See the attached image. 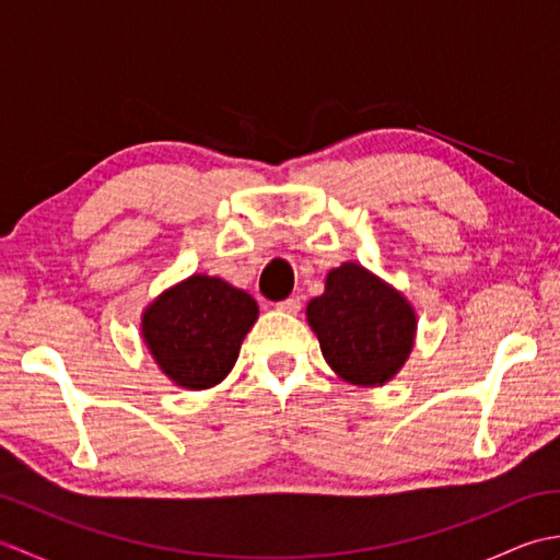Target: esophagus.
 Instances as JSON below:
<instances>
[{"label": "esophagus", "mask_w": 560, "mask_h": 560, "mask_svg": "<svg viewBox=\"0 0 560 560\" xmlns=\"http://www.w3.org/2000/svg\"><path fill=\"white\" fill-rule=\"evenodd\" d=\"M301 295H293V299H287V301H281V303H277V311L279 313H289V315H295L301 311Z\"/></svg>", "instance_id": "obj_1"}]
</instances>
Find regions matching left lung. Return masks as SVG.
<instances>
[{"label": "left lung", "instance_id": "obj_1", "mask_svg": "<svg viewBox=\"0 0 560 560\" xmlns=\"http://www.w3.org/2000/svg\"><path fill=\"white\" fill-rule=\"evenodd\" d=\"M305 315L325 361L351 385H385L413 349L411 303L355 261L327 273L325 293L307 303Z\"/></svg>", "mask_w": 560, "mask_h": 560}]
</instances>
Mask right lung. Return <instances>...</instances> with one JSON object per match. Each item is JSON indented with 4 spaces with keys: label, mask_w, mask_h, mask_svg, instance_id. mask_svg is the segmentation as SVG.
I'll return each instance as SVG.
<instances>
[{
    "label": "right lung",
    "mask_w": 560,
    "mask_h": 560,
    "mask_svg": "<svg viewBox=\"0 0 560 560\" xmlns=\"http://www.w3.org/2000/svg\"><path fill=\"white\" fill-rule=\"evenodd\" d=\"M257 315L255 299L243 289L192 273L147 307L141 337L177 387L209 389L231 373Z\"/></svg>",
    "instance_id": "1"
}]
</instances>
